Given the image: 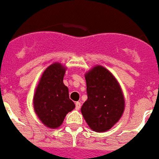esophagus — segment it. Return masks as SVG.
<instances>
[{
	"label": "esophagus",
	"mask_w": 159,
	"mask_h": 159,
	"mask_svg": "<svg viewBox=\"0 0 159 159\" xmlns=\"http://www.w3.org/2000/svg\"><path fill=\"white\" fill-rule=\"evenodd\" d=\"M75 108L77 109V110H79L80 107H81V102H75Z\"/></svg>",
	"instance_id": "esophagus-1"
}]
</instances>
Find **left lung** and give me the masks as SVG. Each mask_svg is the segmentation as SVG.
Here are the masks:
<instances>
[{
  "mask_svg": "<svg viewBox=\"0 0 159 159\" xmlns=\"http://www.w3.org/2000/svg\"><path fill=\"white\" fill-rule=\"evenodd\" d=\"M87 100L81 111L92 130L106 132L120 120L125 98L114 76L102 66H95L85 75Z\"/></svg>",
  "mask_w": 159,
  "mask_h": 159,
  "instance_id": "1",
  "label": "left lung"
}]
</instances>
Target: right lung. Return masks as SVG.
<instances>
[{
	"mask_svg": "<svg viewBox=\"0 0 159 159\" xmlns=\"http://www.w3.org/2000/svg\"><path fill=\"white\" fill-rule=\"evenodd\" d=\"M65 69L60 63L51 65L43 73L34 95V111L43 124L51 129L61 126L75 104L63 83Z\"/></svg>",
	"mask_w": 159,
	"mask_h": 159,
	"instance_id": "obj_1",
	"label": "right lung"
}]
</instances>
